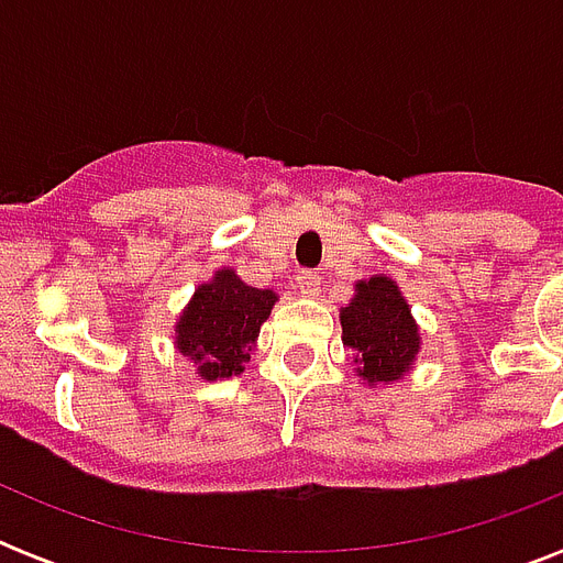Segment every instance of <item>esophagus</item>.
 Masks as SVG:
<instances>
[{
    "instance_id": "esophagus-1",
    "label": "esophagus",
    "mask_w": 563,
    "mask_h": 563,
    "mask_svg": "<svg viewBox=\"0 0 563 563\" xmlns=\"http://www.w3.org/2000/svg\"><path fill=\"white\" fill-rule=\"evenodd\" d=\"M298 289H300V295H307V298H316L318 291H321V274L300 272L298 274Z\"/></svg>"
}]
</instances>
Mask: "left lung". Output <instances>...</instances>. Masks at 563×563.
Returning a JSON list of instances; mask_svg holds the SVG:
<instances>
[{"instance_id":"left-lung-1","label":"left lung","mask_w":563,"mask_h":563,"mask_svg":"<svg viewBox=\"0 0 563 563\" xmlns=\"http://www.w3.org/2000/svg\"><path fill=\"white\" fill-rule=\"evenodd\" d=\"M342 342L368 385L394 383L411 368L420 335L397 283L379 274L356 283V298L342 309Z\"/></svg>"}]
</instances>
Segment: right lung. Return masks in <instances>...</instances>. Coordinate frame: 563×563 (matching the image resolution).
I'll list each match as a JSON object with an SVG mask.
<instances>
[{
  "mask_svg": "<svg viewBox=\"0 0 563 563\" xmlns=\"http://www.w3.org/2000/svg\"><path fill=\"white\" fill-rule=\"evenodd\" d=\"M274 300L277 295L272 289H254L239 280L233 268H221L210 283L195 289L175 330V344L195 360L203 379L242 374Z\"/></svg>",
  "mask_w": 563,
  "mask_h": 563,
  "instance_id": "right-lung-1",
  "label": "right lung"
}]
</instances>
